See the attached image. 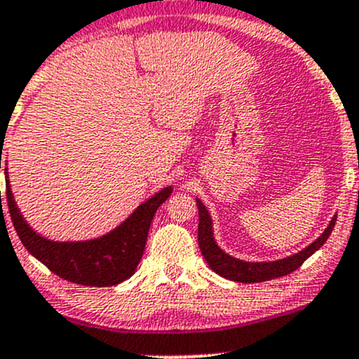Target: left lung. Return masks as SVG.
Segmentation results:
<instances>
[{"label": "left lung", "mask_w": 359, "mask_h": 359, "mask_svg": "<svg viewBox=\"0 0 359 359\" xmlns=\"http://www.w3.org/2000/svg\"><path fill=\"white\" fill-rule=\"evenodd\" d=\"M197 209H199V229H197V240H199V248L203 257L208 262V265L211 266V270L216 271L221 277L233 280V282L240 283H257V282H266V280L283 277V275L292 273L294 270H297L300 265L309 257L316 253L320 246L327 241V238L331 236L332 229H334L336 217L334 216L329 222L327 228L324 229V233L314 243L304 248L299 253L292 255V257L277 259V262H243V259L229 257L228 253H224L217 243L214 241L212 234V221L209 216L205 205L197 199Z\"/></svg>", "instance_id": "obj_1"}]
</instances>
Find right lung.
Returning a JSON list of instances; mask_svg holds the SVG:
<instances>
[{
  "instance_id": "1",
  "label": "right lung",
  "mask_w": 359,
  "mask_h": 359,
  "mask_svg": "<svg viewBox=\"0 0 359 359\" xmlns=\"http://www.w3.org/2000/svg\"><path fill=\"white\" fill-rule=\"evenodd\" d=\"M3 154V151H1ZM1 168V160H0ZM6 175V201L16 234L23 246L60 278L88 287H111L125 282L137 270L156 209L167 201L172 187L162 189L138 205L116 229L89 241H50L36 234L16 208ZM1 197V192H0Z\"/></svg>"
}]
</instances>
